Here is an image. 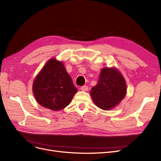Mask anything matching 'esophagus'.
Here are the masks:
<instances>
[{
	"mask_svg": "<svg viewBox=\"0 0 161 161\" xmlns=\"http://www.w3.org/2000/svg\"><path fill=\"white\" fill-rule=\"evenodd\" d=\"M88 86H82V87H81V88H80V89L81 90V91H83V92H86V91H87L88 90Z\"/></svg>",
	"mask_w": 161,
	"mask_h": 161,
	"instance_id": "esophagus-1",
	"label": "esophagus"
}]
</instances>
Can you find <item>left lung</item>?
Returning a JSON list of instances; mask_svg holds the SVG:
<instances>
[{"label": "left lung", "instance_id": "obj_1", "mask_svg": "<svg viewBox=\"0 0 161 161\" xmlns=\"http://www.w3.org/2000/svg\"><path fill=\"white\" fill-rule=\"evenodd\" d=\"M126 90L124 77L116 68H103L99 81L90 93L98 107L108 110L120 103L126 95Z\"/></svg>", "mask_w": 161, "mask_h": 161}]
</instances>
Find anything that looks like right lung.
Wrapping results in <instances>:
<instances>
[{"instance_id": "1", "label": "right lung", "mask_w": 161, "mask_h": 161, "mask_svg": "<svg viewBox=\"0 0 161 161\" xmlns=\"http://www.w3.org/2000/svg\"><path fill=\"white\" fill-rule=\"evenodd\" d=\"M33 92L41 106L58 111L70 103L78 89L62 62L51 58L35 78Z\"/></svg>"}]
</instances>
